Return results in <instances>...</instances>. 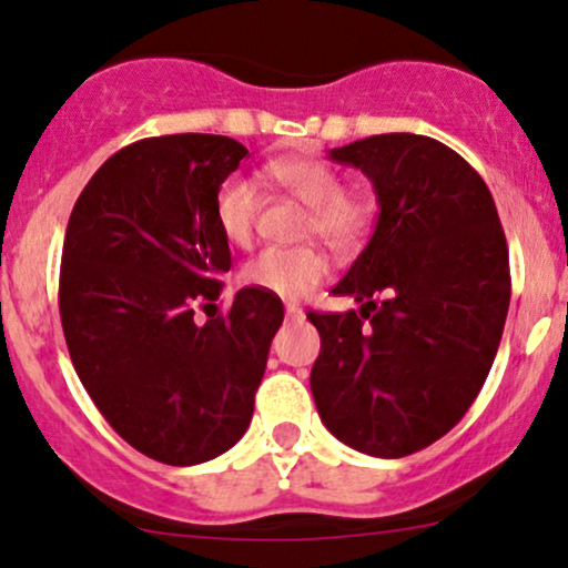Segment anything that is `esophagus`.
Returning <instances> with one entry per match:
<instances>
[{"label":"esophagus","mask_w":568,"mask_h":568,"mask_svg":"<svg viewBox=\"0 0 568 568\" xmlns=\"http://www.w3.org/2000/svg\"><path fill=\"white\" fill-rule=\"evenodd\" d=\"M285 317H288V321H304V312H302V306H296V304H288V306H285Z\"/></svg>","instance_id":"34e87169"}]
</instances>
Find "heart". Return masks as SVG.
<instances>
[{
	"mask_svg": "<svg viewBox=\"0 0 568 568\" xmlns=\"http://www.w3.org/2000/svg\"><path fill=\"white\" fill-rule=\"evenodd\" d=\"M266 173L310 205L312 216L306 232L317 234L325 243L344 247L352 245L371 221V205L361 194L342 189V179L331 165L312 158H285L266 165ZM213 216L226 243L247 245L256 232L258 189L243 173H232L221 181L213 197ZM328 275V258L321 247H264L243 270V280L251 288L277 298H302L323 283Z\"/></svg>",
	"mask_w": 568,
	"mask_h": 568,
	"instance_id": "heart-1",
	"label": "heart"
}]
</instances>
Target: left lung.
<instances>
[{"instance_id": "1", "label": "left lung", "mask_w": 568, "mask_h": 568, "mask_svg": "<svg viewBox=\"0 0 568 568\" xmlns=\"http://www.w3.org/2000/svg\"><path fill=\"white\" fill-rule=\"evenodd\" d=\"M374 184L379 219L338 280L361 312H310L321 355L310 387L331 435L400 459L452 429L484 387L510 306L497 205L446 143L384 133L331 149Z\"/></svg>"}]
</instances>
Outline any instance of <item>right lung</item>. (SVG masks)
<instances>
[{
    "mask_svg": "<svg viewBox=\"0 0 568 568\" xmlns=\"http://www.w3.org/2000/svg\"><path fill=\"white\" fill-rule=\"evenodd\" d=\"M247 158L226 135L143 139L82 189L63 240L61 323L82 387L135 452L173 467L216 459L245 435L283 302L256 288L230 315L219 298L232 253L213 197Z\"/></svg>",
    "mask_w": 568,
    "mask_h": 568,
    "instance_id": "right-lung-1",
    "label": "right lung"
}]
</instances>
